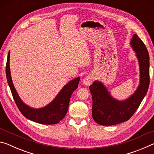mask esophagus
Segmentation results:
<instances>
[{
  "instance_id": "esophagus-1",
  "label": "esophagus",
  "mask_w": 154,
  "mask_h": 154,
  "mask_svg": "<svg viewBox=\"0 0 154 154\" xmlns=\"http://www.w3.org/2000/svg\"><path fill=\"white\" fill-rule=\"evenodd\" d=\"M92 79H93V78L92 76H91V75H88V76L85 77L84 79H83L82 82L83 83V84L86 85V86H88V85H90L91 83H92Z\"/></svg>"
}]
</instances>
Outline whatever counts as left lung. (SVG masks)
I'll return each mask as SVG.
<instances>
[{
	"mask_svg": "<svg viewBox=\"0 0 154 154\" xmlns=\"http://www.w3.org/2000/svg\"><path fill=\"white\" fill-rule=\"evenodd\" d=\"M140 66V84L136 92L126 100L111 97L101 82L95 81L90 86L92 96V118L103 126H112L128 121L139 108L149 85V56L144 43L136 34L131 40Z\"/></svg>",
	"mask_w": 154,
	"mask_h": 154,
	"instance_id": "obj_1",
	"label": "left lung"
}]
</instances>
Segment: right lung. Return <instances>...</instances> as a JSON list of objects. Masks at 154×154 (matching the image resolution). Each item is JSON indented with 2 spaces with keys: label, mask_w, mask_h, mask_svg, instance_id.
I'll return each mask as SVG.
<instances>
[{
  "label": "right lung",
  "mask_w": 154,
  "mask_h": 154,
  "mask_svg": "<svg viewBox=\"0 0 154 154\" xmlns=\"http://www.w3.org/2000/svg\"><path fill=\"white\" fill-rule=\"evenodd\" d=\"M9 57L10 51H9L7 56L6 64L7 79L13 97L20 111L28 119L37 123L49 125L59 123L66 116L69 109L70 98L72 92L78 88L80 78L77 77L68 83L59 92L55 99L45 107L38 109L30 108L22 102L13 84L9 67Z\"/></svg>",
  "instance_id": "1"
}]
</instances>
